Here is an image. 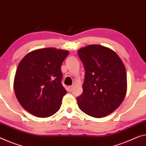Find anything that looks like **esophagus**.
<instances>
[{
    "label": "esophagus",
    "mask_w": 146,
    "mask_h": 146,
    "mask_svg": "<svg viewBox=\"0 0 146 146\" xmlns=\"http://www.w3.org/2000/svg\"><path fill=\"white\" fill-rule=\"evenodd\" d=\"M73 89H74V86H69V87H68V91H72L73 90Z\"/></svg>",
    "instance_id": "esophagus-1"
}]
</instances>
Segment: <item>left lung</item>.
Listing matches in <instances>:
<instances>
[{"label": "left lung", "mask_w": 146, "mask_h": 146, "mask_svg": "<svg viewBox=\"0 0 146 146\" xmlns=\"http://www.w3.org/2000/svg\"><path fill=\"white\" fill-rule=\"evenodd\" d=\"M78 53L86 71L83 93L77 98L78 106L91 117H106L120 106L126 95L124 64L115 51L100 45H89Z\"/></svg>", "instance_id": "obj_1"}]
</instances>
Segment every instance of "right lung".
<instances>
[{
  "mask_svg": "<svg viewBox=\"0 0 146 146\" xmlns=\"http://www.w3.org/2000/svg\"><path fill=\"white\" fill-rule=\"evenodd\" d=\"M67 50L47 48L27 53L19 62L13 89L21 106L38 117L53 115L60 109L66 91L62 86L61 64Z\"/></svg>",
  "mask_w": 146,
  "mask_h": 146,
  "instance_id": "right-lung-1",
  "label": "right lung"
}]
</instances>
